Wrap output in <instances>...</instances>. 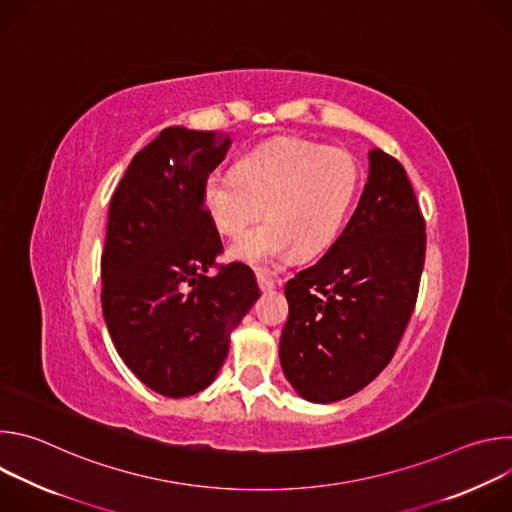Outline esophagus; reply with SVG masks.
I'll use <instances>...</instances> for the list:
<instances>
[{
  "label": "esophagus",
  "instance_id": "34e87169",
  "mask_svg": "<svg viewBox=\"0 0 512 512\" xmlns=\"http://www.w3.org/2000/svg\"><path fill=\"white\" fill-rule=\"evenodd\" d=\"M257 283H259V289H261V291H271V289L275 287L277 279H275L273 275H269V273L259 271V273H257Z\"/></svg>",
  "mask_w": 512,
  "mask_h": 512
}]
</instances>
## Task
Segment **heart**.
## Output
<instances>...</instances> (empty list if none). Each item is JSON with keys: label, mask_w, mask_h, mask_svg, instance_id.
<instances>
[{"label": "heart", "mask_w": 512, "mask_h": 512, "mask_svg": "<svg viewBox=\"0 0 512 512\" xmlns=\"http://www.w3.org/2000/svg\"><path fill=\"white\" fill-rule=\"evenodd\" d=\"M358 180L348 152L287 141L243 158L235 172H210L202 206L214 229L231 239L241 237L265 206L267 223L239 239L229 257L267 267L294 251L298 257L326 251L346 223Z\"/></svg>", "instance_id": "b5f03b06"}]
</instances>
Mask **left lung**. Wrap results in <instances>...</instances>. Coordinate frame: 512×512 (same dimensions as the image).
<instances>
[{
    "instance_id": "8db88e82",
    "label": "left lung",
    "mask_w": 512,
    "mask_h": 512,
    "mask_svg": "<svg viewBox=\"0 0 512 512\" xmlns=\"http://www.w3.org/2000/svg\"><path fill=\"white\" fill-rule=\"evenodd\" d=\"M425 221L403 166L369 152V182L342 235L285 283L279 338L285 379L312 403H334L387 367L415 308Z\"/></svg>"
}]
</instances>
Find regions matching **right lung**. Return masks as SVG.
Returning a JSON list of instances; mask_svg holds the SVG:
<instances>
[{
	"mask_svg": "<svg viewBox=\"0 0 512 512\" xmlns=\"http://www.w3.org/2000/svg\"><path fill=\"white\" fill-rule=\"evenodd\" d=\"M231 143L225 133L166 127L133 156L109 204L103 318L131 373L172 399L216 379L231 332L261 296L243 263L208 273L223 243L202 186Z\"/></svg>",
	"mask_w": 512,
	"mask_h": 512,
	"instance_id": "add662e5",
	"label": "right lung"
}]
</instances>
